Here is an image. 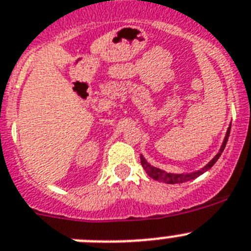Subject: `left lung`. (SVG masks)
I'll return each mask as SVG.
<instances>
[{
    "instance_id": "obj_1",
    "label": "left lung",
    "mask_w": 251,
    "mask_h": 251,
    "mask_svg": "<svg viewBox=\"0 0 251 251\" xmlns=\"http://www.w3.org/2000/svg\"><path fill=\"white\" fill-rule=\"evenodd\" d=\"M230 129H231V126H230V127L227 128V130H226L225 138H224L223 145H221L220 150H219V152H217L216 156H215L211 161L208 162L207 165L203 166V167L200 168V170L194 171V172H188V174H172V172H167V171H163V170H161V168L154 167V166H152L151 163H148L147 159L142 156V154H141V163H142V166H143V168L146 170V174H147L151 178L156 179V181H158V182L182 183V182H187V181H191V179H195L196 177H199V176H201L202 174H205L206 171L210 170V168H211L212 166L216 163L217 159L220 158L221 153H223L224 148H225V146H226V142H227V139H229Z\"/></svg>"
}]
</instances>
